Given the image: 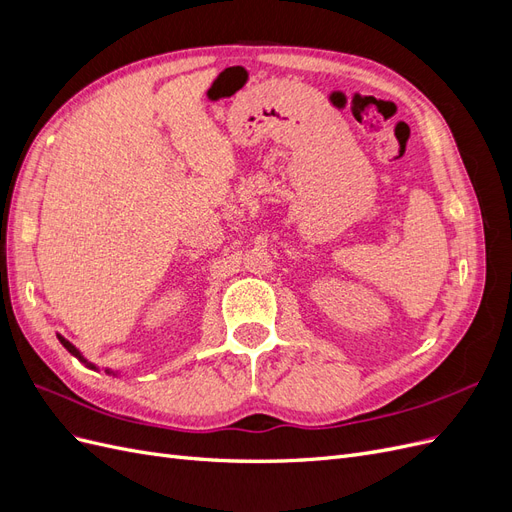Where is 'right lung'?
<instances>
[{"instance_id":"obj_1","label":"right lung","mask_w":512,"mask_h":512,"mask_svg":"<svg viewBox=\"0 0 512 512\" xmlns=\"http://www.w3.org/2000/svg\"><path fill=\"white\" fill-rule=\"evenodd\" d=\"M57 337H59V342H61V344H64V348H66V350H68L70 354H74V356H76V359H79L81 363H87V361L83 359V354H81L79 350H76V348H74V346H72V344L68 342V339H66V337H61V335H57ZM87 367H91V369H96V367H94V365H91V363H87ZM106 374H113V371H108V369H106Z\"/></svg>"}]
</instances>
